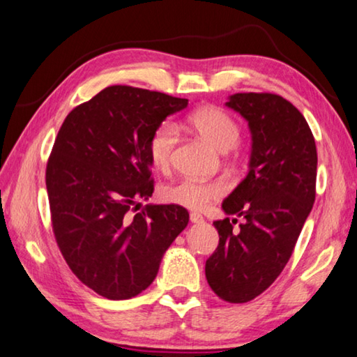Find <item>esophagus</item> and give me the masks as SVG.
I'll return each instance as SVG.
<instances>
[{
  "label": "esophagus",
  "mask_w": 357,
  "mask_h": 357,
  "mask_svg": "<svg viewBox=\"0 0 357 357\" xmlns=\"http://www.w3.org/2000/svg\"><path fill=\"white\" fill-rule=\"evenodd\" d=\"M190 221H191V223H202V221H204V217H202L201 213L192 212V213H190Z\"/></svg>",
  "instance_id": "esophagus-1"
}]
</instances>
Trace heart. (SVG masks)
<instances>
[{"mask_svg": "<svg viewBox=\"0 0 357 357\" xmlns=\"http://www.w3.org/2000/svg\"><path fill=\"white\" fill-rule=\"evenodd\" d=\"M188 123L199 136L220 151L236 147L241 140V126L226 110L217 106H206L188 115ZM178 130L172 121H162L155 128L149 140V156L158 171H166L171 166ZM226 185L221 180L201 182L192 178H180L162 186L161 197L167 204L191 210H201L210 201L225 195Z\"/></svg>", "mask_w": 357, "mask_h": 357, "instance_id": "1", "label": "heart"}]
</instances>
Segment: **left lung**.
I'll list each match as a JSON object with an SVG mask.
<instances>
[{
  "instance_id": "obj_1",
  "label": "left lung",
  "mask_w": 357,
  "mask_h": 357,
  "mask_svg": "<svg viewBox=\"0 0 357 357\" xmlns=\"http://www.w3.org/2000/svg\"><path fill=\"white\" fill-rule=\"evenodd\" d=\"M226 106L248 121V174L221 204L237 218L213 221L220 243L206 277L220 299L243 303L275 282L312 212L318 155L303 115L272 93H236Z\"/></svg>"
}]
</instances>
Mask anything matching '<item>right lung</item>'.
Here are the masks:
<instances>
[{
	"label": "right lung",
	"instance_id": "1",
	"mask_svg": "<svg viewBox=\"0 0 357 357\" xmlns=\"http://www.w3.org/2000/svg\"><path fill=\"white\" fill-rule=\"evenodd\" d=\"M188 99L126 85L107 86L64 119L47 162L52 226L82 283L112 301L153 282L166 250L188 225V210L149 204V140Z\"/></svg>",
	"mask_w": 357,
	"mask_h": 357
}]
</instances>
